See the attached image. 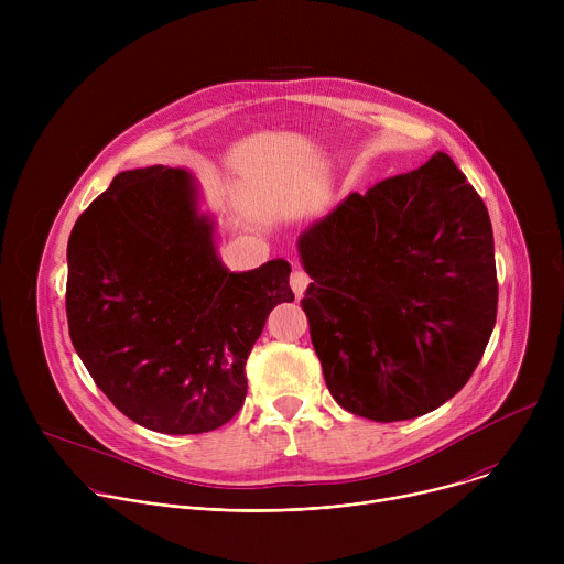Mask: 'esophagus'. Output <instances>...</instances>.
<instances>
[{"mask_svg": "<svg viewBox=\"0 0 564 564\" xmlns=\"http://www.w3.org/2000/svg\"><path fill=\"white\" fill-rule=\"evenodd\" d=\"M290 285H292V292L296 294V299H301L303 292H305V288L310 285V276H307L303 270H294V272L290 274Z\"/></svg>", "mask_w": 564, "mask_h": 564, "instance_id": "34e87169", "label": "esophagus"}]
</instances>
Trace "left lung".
Masks as SVG:
<instances>
[{
	"label": "left lung",
	"mask_w": 564,
	"mask_h": 564,
	"mask_svg": "<svg viewBox=\"0 0 564 564\" xmlns=\"http://www.w3.org/2000/svg\"><path fill=\"white\" fill-rule=\"evenodd\" d=\"M296 248L312 346L341 409L401 422L464 388L496 326L498 276L487 205L448 153L348 194Z\"/></svg>",
	"instance_id": "1"
}]
</instances>
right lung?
I'll return each instance as SVG.
<instances>
[{
    "label": "right lung",
    "mask_w": 564,
    "mask_h": 564,
    "mask_svg": "<svg viewBox=\"0 0 564 564\" xmlns=\"http://www.w3.org/2000/svg\"><path fill=\"white\" fill-rule=\"evenodd\" d=\"M214 231L194 174L153 165L118 174L68 238L73 348L111 404L149 431L227 424L268 314L294 301L288 261L229 272Z\"/></svg>",
    "instance_id": "1"
}]
</instances>
